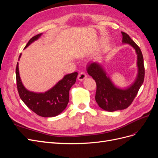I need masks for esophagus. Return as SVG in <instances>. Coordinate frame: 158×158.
I'll list each match as a JSON object with an SVG mask.
<instances>
[{"instance_id":"obj_1","label":"esophagus","mask_w":158,"mask_h":158,"mask_svg":"<svg viewBox=\"0 0 158 158\" xmlns=\"http://www.w3.org/2000/svg\"><path fill=\"white\" fill-rule=\"evenodd\" d=\"M86 77H87V76H86V74H85V73H84V72H80L78 76V79L80 81H82Z\"/></svg>"}]
</instances>
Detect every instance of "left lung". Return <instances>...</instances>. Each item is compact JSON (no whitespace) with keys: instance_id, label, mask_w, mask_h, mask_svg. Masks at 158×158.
Returning <instances> with one entry per match:
<instances>
[{"instance_id":"obj_1","label":"left lung","mask_w":158,"mask_h":158,"mask_svg":"<svg viewBox=\"0 0 158 158\" xmlns=\"http://www.w3.org/2000/svg\"><path fill=\"white\" fill-rule=\"evenodd\" d=\"M121 33L123 44L131 45L136 50L137 54L138 73L135 83L125 89H119L113 85L99 64L90 63L87 67L88 74L92 76L96 83L95 101L99 107L109 112L125 109L130 106L144 80V59L140 47L127 33L123 31Z\"/></svg>"}]
</instances>
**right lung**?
<instances>
[{
  "instance_id": "add662e5",
  "label": "right lung",
  "mask_w": 158,
  "mask_h": 158,
  "mask_svg": "<svg viewBox=\"0 0 158 158\" xmlns=\"http://www.w3.org/2000/svg\"><path fill=\"white\" fill-rule=\"evenodd\" d=\"M41 34L40 33L31 37L25 48L37 40ZM77 76L78 73L66 74L47 92L34 93L28 91L23 85L19 74L18 63L16 69L17 89L21 99L32 111L44 117H55L64 111L69 102V90L76 82Z\"/></svg>"
}]
</instances>
